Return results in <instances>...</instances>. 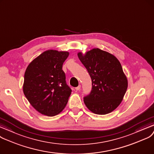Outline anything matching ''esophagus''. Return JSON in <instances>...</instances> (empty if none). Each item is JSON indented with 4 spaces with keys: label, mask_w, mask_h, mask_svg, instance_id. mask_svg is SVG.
Returning a JSON list of instances; mask_svg holds the SVG:
<instances>
[{
    "label": "esophagus",
    "mask_w": 154,
    "mask_h": 154,
    "mask_svg": "<svg viewBox=\"0 0 154 154\" xmlns=\"http://www.w3.org/2000/svg\"><path fill=\"white\" fill-rule=\"evenodd\" d=\"M80 88H81V85H79L78 86H77L76 88H75V90H76V91H78V90H80Z\"/></svg>",
    "instance_id": "esophagus-1"
}]
</instances>
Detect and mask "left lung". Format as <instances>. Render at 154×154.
Returning a JSON list of instances; mask_svg holds the SVG:
<instances>
[{"instance_id":"obj_1","label":"left lung","mask_w":154,"mask_h":154,"mask_svg":"<svg viewBox=\"0 0 154 154\" xmlns=\"http://www.w3.org/2000/svg\"><path fill=\"white\" fill-rule=\"evenodd\" d=\"M78 56L92 81L91 93L84 97L85 105L95 114L111 113L121 103L128 87L120 61L113 54L98 48L85 54L79 52Z\"/></svg>"}]
</instances>
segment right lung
Here are the masks:
<instances>
[{
    "instance_id": "1",
    "label": "right lung",
    "mask_w": 154,
    "mask_h": 154,
    "mask_svg": "<svg viewBox=\"0 0 154 154\" xmlns=\"http://www.w3.org/2000/svg\"><path fill=\"white\" fill-rule=\"evenodd\" d=\"M67 51L48 50L32 61L26 68L23 92L30 104L40 113L53 116L66 105L71 90L62 69Z\"/></svg>"
}]
</instances>
